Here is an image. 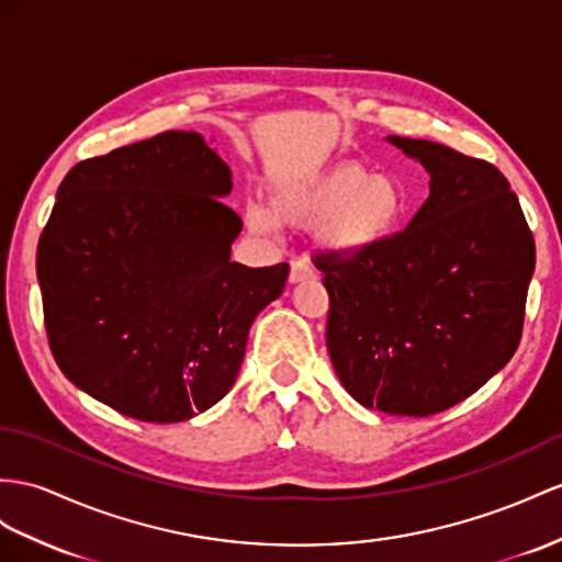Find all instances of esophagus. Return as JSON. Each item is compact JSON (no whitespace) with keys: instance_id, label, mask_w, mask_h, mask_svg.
I'll use <instances>...</instances> for the list:
<instances>
[{"instance_id":"obj_1","label":"esophagus","mask_w":562,"mask_h":562,"mask_svg":"<svg viewBox=\"0 0 562 562\" xmlns=\"http://www.w3.org/2000/svg\"><path fill=\"white\" fill-rule=\"evenodd\" d=\"M308 278H313V268L308 266L306 258H294L292 270H290V282L296 284V282L308 280Z\"/></svg>"}]
</instances>
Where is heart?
Wrapping results in <instances>:
<instances>
[{"label": "heart", "instance_id": "heart-1", "mask_svg": "<svg viewBox=\"0 0 562 562\" xmlns=\"http://www.w3.org/2000/svg\"><path fill=\"white\" fill-rule=\"evenodd\" d=\"M406 213V196L390 176H370L358 164L308 172L278 187L270 209L247 206L254 233L268 235L282 225L318 227L321 244L341 258H356L390 239Z\"/></svg>", "mask_w": 562, "mask_h": 562}]
</instances>
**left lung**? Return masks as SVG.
Here are the masks:
<instances>
[{
	"label": "left lung",
	"instance_id": "8db88e82",
	"mask_svg": "<svg viewBox=\"0 0 562 562\" xmlns=\"http://www.w3.org/2000/svg\"><path fill=\"white\" fill-rule=\"evenodd\" d=\"M386 142L429 172L425 204L375 251L321 254L315 266L344 390L366 408L425 418L510 361L537 251L498 168L429 139Z\"/></svg>",
	"mask_w": 562,
	"mask_h": 562
}]
</instances>
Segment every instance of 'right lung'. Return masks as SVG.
<instances>
[{"mask_svg":"<svg viewBox=\"0 0 562 562\" xmlns=\"http://www.w3.org/2000/svg\"><path fill=\"white\" fill-rule=\"evenodd\" d=\"M233 172L199 133L170 131L68 170L37 244L52 353L127 418L180 423L229 392L249 327L290 266L229 261Z\"/></svg>","mask_w":562,"mask_h":562,"instance_id":"obj_1","label":"right lung"}]
</instances>
